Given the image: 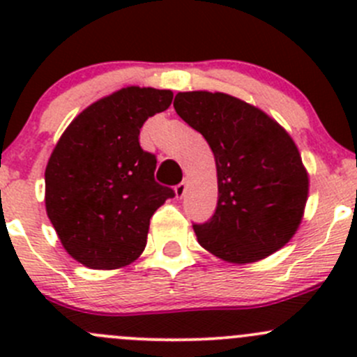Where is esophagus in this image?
Returning a JSON list of instances; mask_svg holds the SVG:
<instances>
[{"instance_id": "obj_1", "label": "esophagus", "mask_w": 357, "mask_h": 357, "mask_svg": "<svg viewBox=\"0 0 357 357\" xmlns=\"http://www.w3.org/2000/svg\"><path fill=\"white\" fill-rule=\"evenodd\" d=\"M174 193H176V199H183L186 193V181L179 183V185L174 188Z\"/></svg>"}]
</instances>
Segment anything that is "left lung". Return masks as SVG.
Listing matches in <instances>:
<instances>
[{
	"label": "left lung",
	"instance_id": "1",
	"mask_svg": "<svg viewBox=\"0 0 357 357\" xmlns=\"http://www.w3.org/2000/svg\"><path fill=\"white\" fill-rule=\"evenodd\" d=\"M174 110L215 158L218 207L193 225L205 250L233 264L261 261L290 242L304 215L309 176L289 132L226 93H178Z\"/></svg>",
	"mask_w": 357,
	"mask_h": 357
}]
</instances>
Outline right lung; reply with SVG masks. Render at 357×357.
Here are the masks:
<instances>
[{"mask_svg": "<svg viewBox=\"0 0 357 357\" xmlns=\"http://www.w3.org/2000/svg\"><path fill=\"white\" fill-rule=\"evenodd\" d=\"M169 89L128 86L84 109L60 136L45 172L46 214L68 254L91 269L135 262L150 218L174 192L153 178L139 129L169 109Z\"/></svg>", "mask_w": 357, "mask_h": 357, "instance_id": "obj_1", "label": "right lung"}]
</instances>
